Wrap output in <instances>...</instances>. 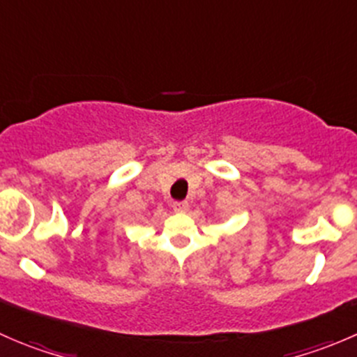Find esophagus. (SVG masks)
Masks as SVG:
<instances>
[{"label": "esophagus", "instance_id": "34e87169", "mask_svg": "<svg viewBox=\"0 0 357 357\" xmlns=\"http://www.w3.org/2000/svg\"><path fill=\"white\" fill-rule=\"evenodd\" d=\"M188 202H185V200H178V202H174V204H172V208H174L176 212H186L188 211Z\"/></svg>", "mask_w": 357, "mask_h": 357}]
</instances>
